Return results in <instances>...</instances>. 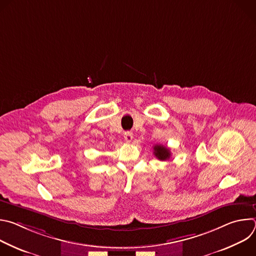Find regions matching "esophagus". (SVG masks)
Segmentation results:
<instances>
[{"mask_svg":"<svg viewBox=\"0 0 256 256\" xmlns=\"http://www.w3.org/2000/svg\"><path fill=\"white\" fill-rule=\"evenodd\" d=\"M124 136L126 142H132V138H134V134H132V132H126L124 134Z\"/></svg>","mask_w":256,"mask_h":256,"instance_id":"1","label":"esophagus"}]
</instances>
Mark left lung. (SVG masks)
Returning <instances> with one entry per match:
<instances>
[{
    "label": "left lung",
    "instance_id": "obj_1",
    "mask_svg": "<svg viewBox=\"0 0 256 256\" xmlns=\"http://www.w3.org/2000/svg\"><path fill=\"white\" fill-rule=\"evenodd\" d=\"M154 155L161 161H166V160H169L170 156H171V153H170V150L165 147V146L163 144H156L154 146Z\"/></svg>",
    "mask_w": 256,
    "mask_h": 256
}]
</instances>
